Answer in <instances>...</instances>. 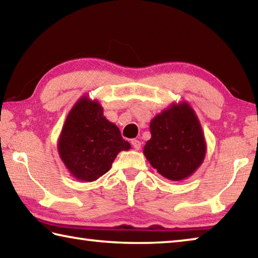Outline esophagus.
<instances>
[{"instance_id":"obj_1","label":"esophagus","mask_w":258,"mask_h":258,"mask_svg":"<svg viewBox=\"0 0 258 258\" xmlns=\"http://www.w3.org/2000/svg\"><path fill=\"white\" fill-rule=\"evenodd\" d=\"M131 143H132V146L135 150H140L141 149V141H139V140L137 139H133L132 141H131Z\"/></svg>"}]
</instances>
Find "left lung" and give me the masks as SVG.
Returning a JSON list of instances; mask_svg holds the SVG:
<instances>
[{"instance_id":"left-lung-1","label":"left lung","mask_w":258,"mask_h":258,"mask_svg":"<svg viewBox=\"0 0 258 258\" xmlns=\"http://www.w3.org/2000/svg\"><path fill=\"white\" fill-rule=\"evenodd\" d=\"M143 154L160 175L181 181L203 164L206 141L196 112L186 102L171 104L150 121Z\"/></svg>"}]
</instances>
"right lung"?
<instances>
[{"label":"right lung","instance_id":"1","mask_svg":"<svg viewBox=\"0 0 258 258\" xmlns=\"http://www.w3.org/2000/svg\"><path fill=\"white\" fill-rule=\"evenodd\" d=\"M131 145L117 126L103 116L98 101L82 97L69 111L61 131L58 151L77 180L92 182L111 168L116 156Z\"/></svg>","mask_w":258,"mask_h":258}]
</instances>
